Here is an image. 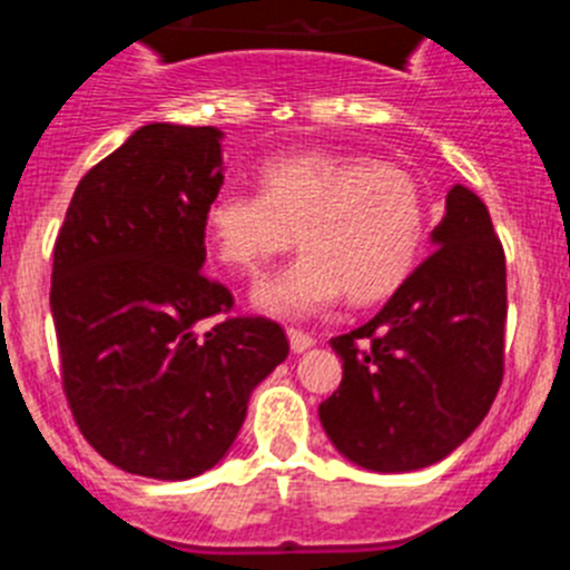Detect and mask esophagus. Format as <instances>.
Segmentation results:
<instances>
[{
	"label": "esophagus",
	"mask_w": 570,
	"mask_h": 570,
	"mask_svg": "<svg viewBox=\"0 0 570 570\" xmlns=\"http://www.w3.org/2000/svg\"><path fill=\"white\" fill-rule=\"evenodd\" d=\"M288 342H291V351H294V354H302V351H308L316 340L311 334H305V331L288 328Z\"/></svg>",
	"instance_id": "esophagus-1"
}]
</instances>
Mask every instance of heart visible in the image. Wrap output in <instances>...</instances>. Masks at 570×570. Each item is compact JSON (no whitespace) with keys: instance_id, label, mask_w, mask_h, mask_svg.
<instances>
[{"instance_id":"heart-1","label":"heart","mask_w":570,"mask_h":570,"mask_svg":"<svg viewBox=\"0 0 570 570\" xmlns=\"http://www.w3.org/2000/svg\"><path fill=\"white\" fill-rule=\"evenodd\" d=\"M259 185L262 194L216 190L205 230L216 259L245 274L288 250L299 230L305 250L256 285L254 305L265 314H316L345 291L365 305L414 271L428 205L407 170L362 154L305 150L262 165Z\"/></svg>"}]
</instances>
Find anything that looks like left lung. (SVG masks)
<instances>
[{"label": "left lung", "mask_w": 570, "mask_h": 570, "mask_svg": "<svg viewBox=\"0 0 570 570\" xmlns=\"http://www.w3.org/2000/svg\"><path fill=\"white\" fill-rule=\"evenodd\" d=\"M434 254L362 328L331 340L342 382L320 422L345 460L405 473L445 460L485 420L505 356V254L480 196L454 185Z\"/></svg>", "instance_id": "left-lung-1"}]
</instances>
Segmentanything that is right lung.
Here are the masks:
<instances>
[{
    "mask_svg": "<svg viewBox=\"0 0 570 570\" xmlns=\"http://www.w3.org/2000/svg\"><path fill=\"white\" fill-rule=\"evenodd\" d=\"M223 130L142 125L73 190L53 245L50 314L85 440L150 480L210 471L254 387L288 356L265 316L203 274L205 208L223 188Z\"/></svg>",
    "mask_w": 570,
    "mask_h": 570,
    "instance_id": "add662e5",
    "label": "right lung"
}]
</instances>
